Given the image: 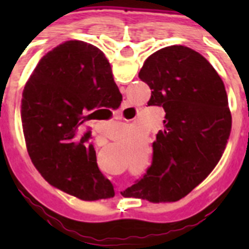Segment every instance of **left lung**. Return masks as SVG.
Returning a JSON list of instances; mask_svg holds the SVG:
<instances>
[{
	"mask_svg": "<svg viewBox=\"0 0 249 249\" xmlns=\"http://www.w3.org/2000/svg\"><path fill=\"white\" fill-rule=\"evenodd\" d=\"M141 80L152 89L148 106L163 107L152 163L127 191L149 202H175L198 186L218 163L231 132L223 81L198 52L169 46L144 61Z\"/></svg>",
	"mask_w": 249,
	"mask_h": 249,
	"instance_id": "1",
	"label": "left lung"
}]
</instances>
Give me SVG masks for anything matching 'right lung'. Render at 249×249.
<instances>
[{"instance_id":"1","label":"right lung","mask_w":249,"mask_h":249,"mask_svg":"<svg viewBox=\"0 0 249 249\" xmlns=\"http://www.w3.org/2000/svg\"><path fill=\"white\" fill-rule=\"evenodd\" d=\"M121 101L100 48L67 41L41 58L22 93L21 118L31 160L50 183L83 201L113 197L89 143L91 128L82 132V124Z\"/></svg>"}]
</instances>
